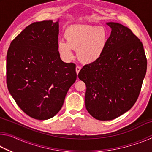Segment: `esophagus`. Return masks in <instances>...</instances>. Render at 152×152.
<instances>
[{"mask_svg":"<svg viewBox=\"0 0 152 152\" xmlns=\"http://www.w3.org/2000/svg\"><path fill=\"white\" fill-rule=\"evenodd\" d=\"M80 70H81L80 67H79V66H77V67H76V74H78L79 72L80 71Z\"/></svg>","mask_w":152,"mask_h":152,"instance_id":"esophagus-1","label":"esophagus"}]
</instances>
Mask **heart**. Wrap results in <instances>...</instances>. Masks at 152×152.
I'll return each instance as SVG.
<instances>
[{"label": "heart", "mask_w": 152, "mask_h": 152, "mask_svg": "<svg viewBox=\"0 0 152 152\" xmlns=\"http://www.w3.org/2000/svg\"><path fill=\"white\" fill-rule=\"evenodd\" d=\"M66 42L59 41L57 50L66 62L73 60L72 50H76L78 60L82 64H92L99 61L106 50L109 33L103 27L75 25L65 30Z\"/></svg>", "instance_id": "heart-1"}]
</instances>
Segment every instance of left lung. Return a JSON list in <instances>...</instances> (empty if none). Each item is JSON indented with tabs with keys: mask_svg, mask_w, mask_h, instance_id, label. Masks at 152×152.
<instances>
[{
	"mask_svg": "<svg viewBox=\"0 0 152 152\" xmlns=\"http://www.w3.org/2000/svg\"><path fill=\"white\" fill-rule=\"evenodd\" d=\"M106 24L111 33L103 56L84 66L78 75L86 86V109L100 121L116 119L134 105L147 70L140 40L121 24Z\"/></svg>",
	"mask_w": 152,
	"mask_h": 152,
	"instance_id": "8db88e82",
	"label": "left lung"
}]
</instances>
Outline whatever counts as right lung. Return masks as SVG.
Masks as SVG:
<instances>
[{"mask_svg": "<svg viewBox=\"0 0 152 152\" xmlns=\"http://www.w3.org/2000/svg\"><path fill=\"white\" fill-rule=\"evenodd\" d=\"M59 21L29 25L7 51L9 91L20 109L35 119L54 117L76 80L75 64L64 63L57 50Z\"/></svg>", "mask_w": 152, "mask_h": 152, "instance_id": "right-lung-1", "label": "right lung"}]
</instances>
